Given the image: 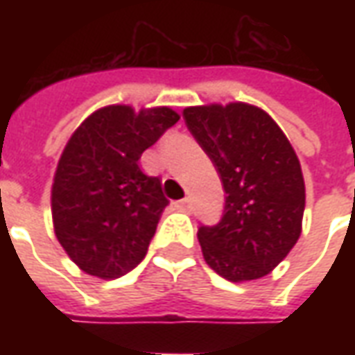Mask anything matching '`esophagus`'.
Returning <instances> with one entry per match:
<instances>
[{"instance_id": "34e87169", "label": "esophagus", "mask_w": 355, "mask_h": 355, "mask_svg": "<svg viewBox=\"0 0 355 355\" xmlns=\"http://www.w3.org/2000/svg\"><path fill=\"white\" fill-rule=\"evenodd\" d=\"M190 207H192V201H190V198H184V200L177 201L178 211H190Z\"/></svg>"}]
</instances>
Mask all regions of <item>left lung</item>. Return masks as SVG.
<instances>
[{
    "instance_id": "left-lung-1",
    "label": "left lung",
    "mask_w": 355,
    "mask_h": 355,
    "mask_svg": "<svg viewBox=\"0 0 355 355\" xmlns=\"http://www.w3.org/2000/svg\"><path fill=\"white\" fill-rule=\"evenodd\" d=\"M184 119L226 192L220 223L198 230L203 259L228 282L264 277L302 232L304 177L289 139L247 102L188 106Z\"/></svg>"
}]
</instances>
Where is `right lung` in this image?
I'll list each match as a JSON object with an SVG mask.
<instances>
[{
    "mask_svg": "<svg viewBox=\"0 0 355 355\" xmlns=\"http://www.w3.org/2000/svg\"><path fill=\"white\" fill-rule=\"evenodd\" d=\"M180 116L169 106L112 104L73 131L58 159L51 213L58 243L85 274L114 279L137 266L167 198L139 167L142 152Z\"/></svg>",
    "mask_w": 355,
    "mask_h": 355,
    "instance_id": "obj_1",
    "label": "right lung"
}]
</instances>
